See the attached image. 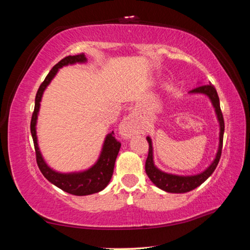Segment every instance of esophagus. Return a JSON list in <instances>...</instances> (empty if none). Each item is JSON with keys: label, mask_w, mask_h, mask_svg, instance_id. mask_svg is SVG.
<instances>
[{"label": "esophagus", "mask_w": 250, "mask_h": 250, "mask_svg": "<svg viewBox=\"0 0 250 250\" xmlns=\"http://www.w3.org/2000/svg\"><path fill=\"white\" fill-rule=\"evenodd\" d=\"M135 131H137V126H135L133 118L131 116L126 117L119 125V132L121 137H124L125 139H129L131 135L135 133Z\"/></svg>", "instance_id": "34e87169"}]
</instances>
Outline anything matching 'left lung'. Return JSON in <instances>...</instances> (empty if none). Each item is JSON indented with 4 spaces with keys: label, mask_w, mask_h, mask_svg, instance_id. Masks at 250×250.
Returning <instances> with one entry per match:
<instances>
[{
    "label": "left lung",
    "mask_w": 250,
    "mask_h": 250,
    "mask_svg": "<svg viewBox=\"0 0 250 250\" xmlns=\"http://www.w3.org/2000/svg\"><path fill=\"white\" fill-rule=\"evenodd\" d=\"M188 94L205 95L208 97L211 104H213L219 124L218 150L216 156H215L213 162L210 163V166L202 173H198V174L195 175L171 174V173L161 171L160 168L155 167L153 161V146H152V140L150 137H146V140L149 142V154H147V158L146 161V175L149 176V179L155 186H158L159 188L163 189V191H166L167 193H186L196 188L197 186H200L202 183H204V182L213 174V172L215 171V168H216L222 155L223 137L224 130H225V125H224V118L221 111V105H219V98L216 89H215L213 84H203V86H198L195 89L191 90Z\"/></svg>",
    "instance_id": "obj_1"
}]
</instances>
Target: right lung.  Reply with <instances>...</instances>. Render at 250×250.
Returning <instances> with one entry per match:
<instances>
[{
	"label": "right lung",
	"mask_w": 250,
	"mask_h": 250,
	"mask_svg": "<svg viewBox=\"0 0 250 250\" xmlns=\"http://www.w3.org/2000/svg\"><path fill=\"white\" fill-rule=\"evenodd\" d=\"M87 58L83 54L75 55V56H67L62 59L58 64L55 65L52 70L49 71L48 75L37 90L35 97V108L32 116L31 121V133L34 141V146H35L36 152V161L41 172L47 179L50 183L56 185L62 191L77 196L90 195V194L98 193L109 184L110 180L112 177L113 167H115L117 155L119 153L121 143L116 140L113 137V131L107 134L104 139L103 149H101L100 155L97 162L88 170L73 172V173H61L53 170L52 167L47 166L45 162L43 155L41 153L39 143H37V135H36V122L37 117H39V111L41 107L42 97L46 88L52 82L53 78L56 76L59 68L64 66L74 65L76 62L83 64L86 62Z\"/></svg>",
	"instance_id": "1"
}]
</instances>
